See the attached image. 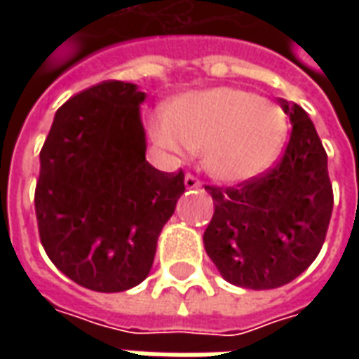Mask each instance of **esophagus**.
Instances as JSON below:
<instances>
[{"instance_id": "esophagus-1", "label": "esophagus", "mask_w": 359, "mask_h": 359, "mask_svg": "<svg viewBox=\"0 0 359 359\" xmlns=\"http://www.w3.org/2000/svg\"><path fill=\"white\" fill-rule=\"evenodd\" d=\"M184 187H187L188 190H192V188H200L202 187V180L198 179V177H194L192 172H187V177H184Z\"/></svg>"}]
</instances>
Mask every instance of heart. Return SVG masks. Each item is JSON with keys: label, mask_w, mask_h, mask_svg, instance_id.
I'll use <instances>...</instances> for the list:
<instances>
[{"label": "heart", "mask_w": 359, "mask_h": 359, "mask_svg": "<svg viewBox=\"0 0 359 359\" xmlns=\"http://www.w3.org/2000/svg\"><path fill=\"white\" fill-rule=\"evenodd\" d=\"M154 138L167 151L203 149V169L221 182H244L267 171L288 136L285 111L242 88L190 92L154 123Z\"/></svg>", "instance_id": "obj_1"}]
</instances>
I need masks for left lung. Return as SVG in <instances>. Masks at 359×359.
<instances>
[{"label": "left lung", "instance_id": "8db88e82", "mask_svg": "<svg viewBox=\"0 0 359 359\" xmlns=\"http://www.w3.org/2000/svg\"><path fill=\"white\" fill-rule=\"evenodd\" d=\"M292 130L283 157L236 187H205L213 217L205 252L225 280L269 290L308 269L323 246L332 213L327 151L308 113L280 100Z\"/></svg>", "mask_w": 359, "mask_h": 359}]
</instances>
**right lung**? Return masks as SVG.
<instances>
[{"instance_id": "right-lung-1", "label": "right lung", "mask_w": 359, "mask_h": 359, "mask_svg": "<svg viewBox=\"0 0 359 359\" xmlns=\"http://www.w3.org/2000/svg\"><path fill=\"white\" fill-rule=\"evenodd\" d=\"M134 84L103 81L67 100L40 151L34 208L53 265L95 292L148 277L157 236L184 192V172L146 161Z\"/></svg>"}]
</instances>
